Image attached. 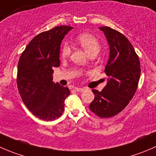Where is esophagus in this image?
<instances>
[{
	"instance_id": "34e87169",
	"label": "esophagus",
	"mask_w": 156,
	"mask_h": 156,
	"mask_svg": "<svg viewBox=\"0 0 156 156\" xmlns=\"http://www.w3.org/2000/svg\"><path fill=\"white\" fill-rule=\"evenodd\" d=\"M75 90H76L78 92H83V91L84 90V88H81V87H76L75 88Z\"/></svg>"
}]
</instances>
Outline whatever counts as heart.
I'll return each mask as SVG.
<instances>
[{"instance_id":"1","label":"heart","mask_w":156,"mask_h":156,"mask_svg":"<svg viewBox=\"0 0 156 156\" xmlns=\"http://www.w3.org/2000/svg\"><path fill=\"white\" fill-rule=\"evenodd\" d=\"M76 41L82 47L89 56L96 55L100 52L101 44L98 39L90 33H82L77 36ZM71 53V48L67 44H63L61 48L60 55L62 58L69 57Z\"/></svg>"}]
</instances>
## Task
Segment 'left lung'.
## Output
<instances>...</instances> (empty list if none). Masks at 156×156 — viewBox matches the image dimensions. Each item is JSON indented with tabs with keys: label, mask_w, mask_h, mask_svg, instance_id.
I'll return each mask as SVG.
<instances>
[{
	"label": "left lung",
	"mask_w": 156,
	"mask_h": 156,
	"mask_svg": "<svg viewBox=\"0 0 156 156\" xmlns=\"http://www.w3.org/2000/svg\"><path fill=\"white\" fill-rule=\"evenodd\" d=\"M100 29L104 32L110 47L104 71L108 83L100 92L92 90L94 100L89 108L96 115L104 119L119 114L128 105L137 89L141 69L139 56L123 34L108 26Z\"/></svg>",
	"instance_id": "8db88e82"
}]
</instances>
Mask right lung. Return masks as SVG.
<instances>
[{"label":"right lung","instance_id":"right-lung-1","mask_svg":"<svg viewBox=\"0 0 156 156\" xmlns=\"http://www.w3.org/2000/svg\"><path fill=\"white\" fill-rule=\"evenodd\" d=\"M71 26H56L36 35L22 53L18 62L19 93L31 113L44 121H53L64 111L70 94L67 87L53 82L54 67H59V50Z\"/></svg>","mask_w":156,"mask_h":156}]
</instances>
